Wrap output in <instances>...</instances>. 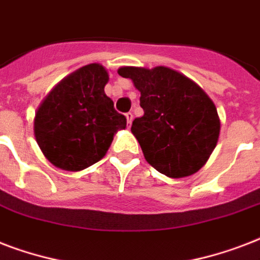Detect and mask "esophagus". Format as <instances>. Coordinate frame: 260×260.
<instances>
[{"mask_svg": "<svg viewBox=\"0 0 260 260\" xmlns=\"http://www.w3.org/2000/svg\"><path fill=\"white\" fill-rule=\"evenodd\" d=\"M126 117V122H128V125L131 126V124H132V120H134V114L131 113V112H128V113L125 114Z\"/></svg>", "mask_w": 260, "mask_h": 260, "instance_id": "obj_1", "label": "esophagus"}]
</instances>
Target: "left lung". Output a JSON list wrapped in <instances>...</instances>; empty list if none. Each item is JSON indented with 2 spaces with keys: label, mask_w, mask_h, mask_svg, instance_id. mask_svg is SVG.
<instances>
[{
  "label": "left lung",
  "mask_w": 260,
  "mask_h": 260,
  "mask_svg": "<svg viewBox=\"0 0 260 260\" xmlns=\"http://www.w3.org/2000/svg\"><path fill=\"white\" fill-rule=\"evenodd\" d=\"M118 74L132 79L140 91L142 117L132 122V134L144 158L170 178L197 173L217 144L220 120L205 91L169 67H121Z\"/></svg>",
  "instance_id": "left-lung-1"
}]
</instances>
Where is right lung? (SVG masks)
<instances>
[{"mask_svg": "<svg viewBox=\"0 0 260 260\" xmlns=\"http://www.w3.org/2000/svg\"><path fill=\"white\" fill-rule=\"evenodd\" d=\"M108 79L101 64H87L60 81L38 109L35 138L54 166L67 171L91 166L126 126L125 116L104 91Z\"/></svg>", "mask_w": 260, "mask_h": 260, "instance_id": "1", "label": "right lung"}]
</instances>
